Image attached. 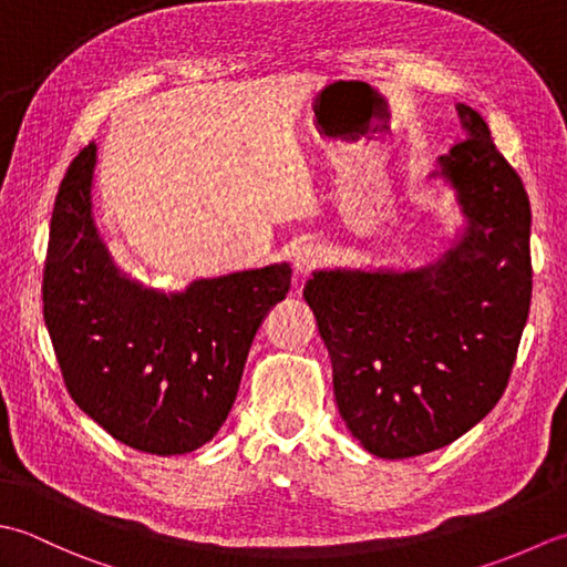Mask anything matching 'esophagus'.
<instances>
[{
  "label": "esophagus",
  "instance_id": "34e87169",
  "mask_svg": "<svg viewBox=\"0 0 567 567\" xmlns=\"http://www.w3.org/2000/svg\"><path fill=\"white\" fill-rule=\"evenodd\" d=\"M328 264V251L318 245H303L296 251L293 267L298 276H310L313 271L322 269Z\"/></svg>",
  "mask_w": 567,
  "mask_h": 567
}]
</instances>
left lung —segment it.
I'll list each match as a JSON object with an SVG mask.
<instances>
[{
	"instance_id": "8db88e82",
	"label": "left lung",
	"mask_w": 567,
	"mask_h": 567,
	"mask_svg": "<svg viewBox=\"0 0 567 567\" xmlns=\"http://www.w3.org/2000/svg\"><path fill=\"white\" fill-rule=\"evenodd\" d=\"M437 158L467 225L411 271H316L303 298L332 362L334 401L364 450L386 460L450 445L509 384L530 308V205L480 114Z\"/></svg>"
}]
</instances>
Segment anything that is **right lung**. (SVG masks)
Wrapping results in <instances>:
<instances>
[{
  "instance_id": "1",
  "label": "right lung",
  "mask_w": 567,
  "mask_h": 567,
  "mask_svg": "<svg viewBox=\"0 0 567 567\" xmlns=\"http://www.w3.org/2000/svg\"><path fill=\"white\" fill-rule=\"evenodd\" d=\"M95 154L87 144L73 158L55 195L45 328L68 394L92 421L142 453H193L233 409L254 334L286 298L291 267L200 279L168 296L126 279L92 219Z\"/></svg>"
}]
</instances>
